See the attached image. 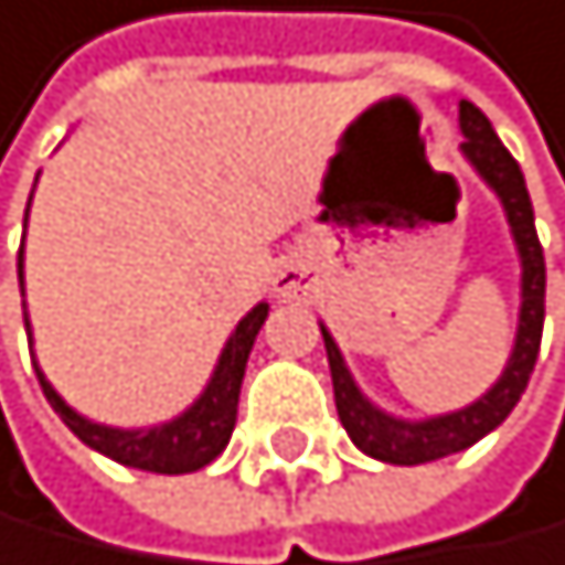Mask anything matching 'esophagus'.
Listing matches in <instances>:
<instances>
[{
    "instance_id": "34e87169",
    "label": "esophagus",
    "mask_w": 565,
    "mask_h": 565,
    "mask_svg": "<svg viewBox=\"0 0 565 565\" xmlns=\"http://www.w3.org/2000/svg\"><path fill=\"white\" fill-rule=\"evenodd\" d=\"M274 291L277 299H302L306 291H310V274H306V266L299 263H285L274 277Z\"/></svg>"
}]
</instances>
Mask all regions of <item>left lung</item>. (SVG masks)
<instances>
[{
	"mask_svg": "<svg viewBox=\"0 0 565 565\" xmlns=\"http://www.w3.org/2000/svg\"><path fill=\"white\" fill-rule=\"evenodd\" d=\"M458 121L465 132L461 154L472 161V169L490 183V190L501 198L504 215H509L515 248H520L523 263V306H520V331H515V350L504 364L501 379L494 382V390L483 393L476 404L455 411V415H439L425 422H404L379 411L371 399L356 390L353 375L345 371V360L339 353V345L328 334V328H320L324 334V350H328V367H331V385H334V407L339 418L350 433L353 444L364 455L390 461V465H425L458 450L472 447L476 439H483L487 433H494L498 425L512 415V407L520 404V396L526 390L530 375H534L537 350H541V328H544V248L537 241L534 226V205H530L526 180L520 172V161L509 154V147L498 140L494 126L487 121V115L476 104L461 100Z\"/></svg>",
	"mask_w": 565,
	"mask_h": 565,
	"instance_id": "1",
	"label": "left lung"
}]
</instances>
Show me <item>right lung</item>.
Segmentation results:
<instances>
[{
  "label": "right lung",
  "instance_id": "add662e5",
  "mask_svg": "<svg viewBox=\"0 0 565 565\" xmlns=\"http://www.w3.org/2000/svg\"><path fill=\"white\" fill-rule=\"evenodd\" d=\"M31 205V201H28ZM17 274H21V291H24V245L17 255ZM270 306L259 302L255 310L234 328L231 342L220 356V364L212 371V382L205 385V393L194 399V407H186L180 418H172L154 429H110V425H96L89 418H82L78 411H71L45 375L35 367L39 385L50 407L61 415V422L75 433L85 447L100 450V455L115 458L129 469L158 472V476H183L205 469L209 461L223 455V447L231 444L234 422H237V396H241V379H245V364L252 353V342L259 334ZM28 328V313H24ZM31 331V328H28Z\"/></svg>",
  "mask_w": 565,
  "mask_h": 565
}]
</instances>
